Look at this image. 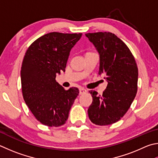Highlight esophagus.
<instances>
[{
	"instance_id": "obj_1",
	"label": "esophagus",
	"mask_w": 158,
	"mask_h": 158,
	"mask_svg": "<svg viewBox=\"0 0 158 158\" xmlns=\"http://www.w3.org/2000/svg\"><path fill=\"white\" fill-rule=\"evenodd\" d=\"M87 90H85V89L83 88H79V94H85V93H86Z\"/></svg>"
}]
</instances>
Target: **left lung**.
Here are the masks:
<instances>
[{
    "label": "left lung",
    "instance_id": "obj_1",
    "mask_svg": "<svg viewBox=\"0 0 158 158\" xmlns=\"http://www.w3.org/2000/svg\"><path fill=\"white\" fill-rule=\"evenodd\" d=\"M99 54V74H104L107 88L102 95L90 91L93 102L88 110L93 124H114L127 113L136 96L138 68L128 46L111 32L85 34Z\"/></svg>",
    "mask_w": 158,
    "mask_h": 158
}]
</instances>
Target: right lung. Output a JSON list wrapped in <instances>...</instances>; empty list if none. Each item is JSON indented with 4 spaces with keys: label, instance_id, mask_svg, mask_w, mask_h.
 I'll return each instance as SVG.
<instances>
[{
    "label": "right lung",
    "instance_id": "1",
    "mask_svg": "<svg viewBox=\"0 0 158 158\" xmlns=\"http://www.w3.org/2000/svg\"><path fill=\"white\" fill-rule=\"evenodd\" d=\"M81 33L50 32L39 37L28 48L21 70L23 97L35 118L50 127L67 121L79 94V89L65 90L56 81V74L65 71L72 48Z\"/></svg>",
    "mask_w": 158,
    "mask_h": 158
}]
</instances>
